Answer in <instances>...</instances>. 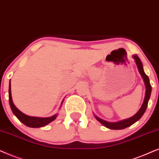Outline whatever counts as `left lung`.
Masks as SVG:
<instances>
[{"label": "left lung", "mask_w": 159, "mask_h": 159, "mask_svg": "<svg viewBox=\"0 0 159 159\" xmlns=\"http://www.w3.org/2000/svg\"><path fill=\"white\" fill-rule=\"evenodd\" d=\"M133 58L135 60V63H136L137 68H138V70L140 73V75L143 78L144 83H145V86L146 87V90H145V99H144L143 103L142 105V106L140 107V109L139 110V111L135 114L134 116H133L132 117H131L129 118H127V119L120 120V121L118 122H115V123H112V122H108L106 121V120L101 119L97 116H94V117L96 119L101 123L102 125H104L105 127L111 129H125L128 126H129L131 125H132L133 124H134L135 122L137 121V120L140 119V118L143 116L144 113H145L146 111V108L148 107V100L150 99V97H151V85L150 84V81H149V78L144 72L143 67V63H142L140 59L138 57L137 54L133 55Z\"/></svg>", "instance_id": "obj_1"}]
</instances>
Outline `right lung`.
I'll return each instance as SVG.
<instances>
[{"mask_svg":"<svg viewBox=\"0 0 159 159\" xmlns=\"http://www.w3.org/2000/svg\"><path fill=\"white\" fill-rule=\"evenodd\" d=\"M8 100H9V104L11 109L12 112L16 117L20 120L22 124L26 125L29 127L32 128H39L42 127V126H46V124H49L52 121H53L55 118L57 116V114H55L52 117L48 118H39V117H33V116H29L27 115H25L23 113L16 107L12 101L11 97V81L9 82V89H8ZM63 101L62 102V103Z\"/></svg>","mask_w":159,"mask_h":159,"instance_id":"1","label":"right lung"}]
</instances>
